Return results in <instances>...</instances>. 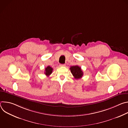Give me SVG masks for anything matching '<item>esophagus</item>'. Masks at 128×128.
Masks as SVG:
<instances>
[{
	"mask_svg": "<svg viewBox=\"0 0 128 128\" xmlns=\"http://www.w3.org/2000/svg\"><path fill=\"white\" fill-rule=\"evenodd\" d=\"M60 66L61 67H65V66H66V65L64 64H60Z\"/></svg>",
	"mask_w": 128,
	"mask_h": 128,
	"instance_id": "1",
	"label": "esophagus"
}]
</instances>
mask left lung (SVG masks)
Instances as JSON below:
<instances>
[{"mask_svg":"<svg viewBox=\"0 0 128 128\" xmlns=\"http://www.w3.org/2000/svg\"><path fill=\"white\" fill-rule=\"evenodd\" d=\"M71 74L76 79H80L83 76V72L80 67L78 66H73L70 68Z\"/></svg>","mask_w":128,"mask_h":128,"instance_id":"left-lung-1","label":"left lung"}]
</instances>
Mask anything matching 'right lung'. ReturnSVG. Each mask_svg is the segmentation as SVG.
<instances>
[{
    "label": "right lung",
    "mask_w": 128,
    "mask_h": 128,
    "mask_svg": "<svg viewBox=\"0 0 128 128\" xmlns=\"http://www.w3.org/2000/svg\"><path fill=\"white\" fill-rule=\"evenodd\" d=\"M52 70H53V69L51 67H50V66H48L47 67H46L45 68L44 74L47 76H48L52 73Z\"/></svg>",
    "instance_id": "obj_1"
}]
</instances>
